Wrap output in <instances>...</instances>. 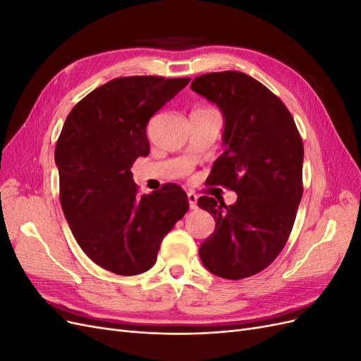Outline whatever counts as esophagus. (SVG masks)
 <instances>
[{"label":"esophagus","instance_id":"1","mask_svg":"<svg viewBox=\"0 0 361 361\" xmlns=\"http://www.w3.org/2000/svg\"><path fill=\"white\" fill-rule=\"evenodd\" d=\"M197 195L194 192H188V202H190V207L191 209H197Z\"/></svg>","mask_w":361,"mask_h":361}]
</instances>
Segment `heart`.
Segmentation results:
<instances>
[{
	"mask_svg": "<svg viewBox=\"0 0 361 361\" xmlns=\"http://www.w3.org/2000/svg\"><path fill=\"white\" fill-rule=\"evenodd\" d=\"M199 110H212V108H199Z\"/></svg>",
	"mask_w": 361,
	"mask_h": 361,
	"instance_id": "heart-1",
	"label": "heart"
}]
</instances>
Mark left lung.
<instances>
[{"label": "left lung", "mask_w": 361, "mask_h": 361, "mask_svg": "<svg viewBox=\"0 0 361 361\" xmlns=\"http://www.w3.org/2000/svg\"><path fill=\"white\" fill-rule=\"evenodd\" d=\"M191 89L216 104L226 120V150L206 182L238 194L228 206L199 199L216 223L199 255L212 274L247 279L269 267L288 243L302 197V140L280 97L247 73H204Z\"/></svg>", "instance_id": "obj_1"}]
</instances>
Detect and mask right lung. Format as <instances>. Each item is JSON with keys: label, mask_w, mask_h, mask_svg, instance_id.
<instances>
[{"label": "right lung", "mask_w": 361, "mask_h": 361, "mask_svg": "<svg viewBox=\"0 0 361 361\" xmlns=\"http://www.w3.org/2000/svg\"><path fill=\"white\" fill-rule=\"evenodd\" d=\"M190 78L123 76L76 104L56 146L60 203L76 239L96 265L118 276H137L155 265L158 250L188 211L179 185L138 194L134 161L149 155L150 117Z\"/></svg>", "instance_id": "right-lung-1"}]
</instances>
